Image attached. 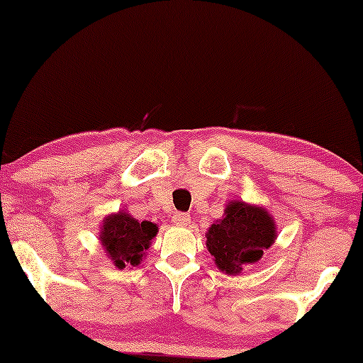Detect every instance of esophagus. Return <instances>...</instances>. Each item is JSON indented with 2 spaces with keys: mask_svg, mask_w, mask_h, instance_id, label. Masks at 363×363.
I'll return each mask as SVG.
<instances>
[{
  "mask_svg": "<svg viewBox=\"0 0 363 363\" xmlns=\"http://www.w3.org/2000/svg\"><path fill=\"white\" fill-rule=\"evenodd\" d=\"M172 222L176 225H187L191 222V215L184 213V211H176V213L172 215Z\"/></svg>",
  "mask_w": 363,
  "mask_h": 363,
  "instance_id": "esophagus-1",
  "label": "esophagus"
}]
</instances>
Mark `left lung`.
Here are the masks:
<instances>
[{
	"label": "left lung",
	"instance_id": "1",
	"mask_svg": "<svg viewBox=\"0 0 363 363\" xmlns=\"http://www.w3.org/2000/svg\"><path fill=\"white\" fill-rule=\"evenodd\" d=\"M274 237L277 230L268 211L234 201L227 206L223 218L210 227L206 245L222 272L239 274L244 266L261 259Z\"/></svg>",
	"mask_w": 363,
	"mask_h": 363
}]
</instances>
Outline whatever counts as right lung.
<instances>
[{
  "mask_svg": "<svg viewBox=\"0 0 363 363\" xmlns=\"http://www.w3.org/2000/svg\"><path fill=\"white\" fill-rule=\"evenodd\" d=\"M158 227L152 222H138L128 213L109 215L104 222L101 242L118 268L140 264L150 240L157 235Z\"/></svg>",
  "mask_w": 363,
  "mask_h": 363,
  "instance_id": "obj_1",
  "label": "right lung"
}]
</instances>
